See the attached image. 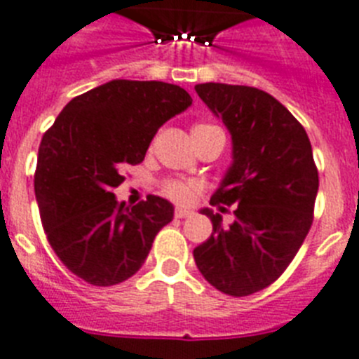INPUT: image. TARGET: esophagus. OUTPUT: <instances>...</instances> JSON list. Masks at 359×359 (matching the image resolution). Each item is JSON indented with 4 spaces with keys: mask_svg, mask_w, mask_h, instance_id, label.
Here are the masks:
<instances>
[{
    "mask_svg": "<svg viewBox=\"0 0 359 359\" xmlns=\"http://www.w3.org/2000/svg\"><path fill=\"white\" fill-rule=\"evenodd\" d=\"M191 215H193V211L187 208H176V211H174V217H176V219H187Z\"/></svg>",
    "mask_w": 359,
    "mask_h": 359,
    "instance_id": "34e87169",
    "label": "esophagus"
}]
</instances>
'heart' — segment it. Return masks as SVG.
<instances>
[{"mask_svg":"<svg viewBox=\"0 0 359 359\" xmlns=\"http://www.w3.org/2000/svg\"><path fill=\"white\" fill-rule=\"evenodd\" d=\"M209 128H217V126L211 124H198L193 128V135L200 133L203 130H209ZM163 194L166 198H170L174 202L185 203L191 202L194 198V194L200 191V185L196 182H191V180H166L161 187Z\"/></svg>","mask_w":359,"mask_h":359,"instance_id":"b5f03b06","label":"heart"}]
</instances>
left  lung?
Segmentation results:
<instances>
[{
    "label": "left lung",
    "instance_id": "left-lung-1",
    "mask_svg": "<svg viewBox=\"0 0 359 359\" xmlns=\"http://www.w3.org/2000/svg\"><path fill=\"white\" fill-rule=\"evenodd\" d=\"M194 90L226 124L233 163L211 205H233L235 222L202 213L213 233L193 252L198 271L229 297H248L282 276L313 224L319 172L302 124L259 88L202 83Z\"/></svg>",
    "mask_w": 359,
    "mask_h": 359
}]
</instances>
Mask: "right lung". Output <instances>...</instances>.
I'll return each mask as SVG.
<instances>
[{"instance_id":"1","label":"right lung","mask_w":359,"mask_h":359,"mask_svg":"<svg viewBox=\"0 0 359 359\" xmlns=\"http://www.w3.org/2000/svg\"><path fill=\"white\" fill-rule=\"evenodd\" d=\"M191 103L177 85L114 79L66 103L44 133L34 196L48 243L77 278L109 287L142 266L174 208L151 194L126 208L113 191L157 130Z\"/></svg>"}]
</instances>
